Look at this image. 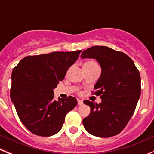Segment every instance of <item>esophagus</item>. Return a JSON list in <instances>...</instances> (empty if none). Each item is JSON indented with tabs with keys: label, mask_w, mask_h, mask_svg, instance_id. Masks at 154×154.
Here are the masks:
<instances>
[{
	"label": "esophagus",
	"mask_w": 154,
	"mask_h": 154,
	"mask_svg": "<svg viewBox=\"0 0 154 154\" xmlns=\"http://www.w3.org/2000/svg\"><path fill=\"white\" fill-rule=\"evenodd\" d=\"M78 105H79V106H82V105H83V102L82 101V100H79H79H78Z\"/></svg>",
	"instance_id": "1"
}]
</instances>
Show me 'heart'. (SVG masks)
Instances as JSON below:
<instances>
[{
	"label": "heart",
	"instance_id": "heart-1",
	"mask_svg": "<svg viewBox=\"0 0 154 154\" xmlns=\"http://www.w3.org/2000/svg\"><path fill=\"white\" fill-rule=\"evenodd\" d=\"M96 65H98V64L96 62L89 61V62H87L84 64L83 67H91V66H96Z\"/></svg>",
	"mask_w": 154,
	"mask_h": 154
}]
</instances>
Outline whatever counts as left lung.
Wrapping results in <instances>:
<instances>
[{"mask_svg":"<svg viewBox=\"0 0 154 154\" xmlns=\"http://www.w3.org/2000/svg\"><path fill=\"white\" fill-rule=\"evenodd\" d=\"M82 58H94L102 69L94 86L100 96L99 104L85 100L91 109L82 123L90 134L99 137L117 135L125 128L135 111L141 93L138 69L125 53L106 46H93L82 53Z\"/></svg>","mask_w":154,"mask_h":154,"instance_id":"8db88e82","label":"left lung"}]
</instances>
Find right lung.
Returning <instances> with one entry per match:
<instances>
[{
    "mask_svg": "<svg viewBox=\"0 0 154 154\" xmlns=\"http://www.w3.org/2000/svg\"><path fill=\"white\" fill-rule=\"evenodd\" d=\"M81 51L27 56L14 68L11 99L19 119L35 135L50 137L58 133L66 114L77 105L73 96L55 100L53 89L64 79Z\"/></svg>",
    "mask_w": 154,
    "mask_h": 154,
    "instance_id": "right-lung-1",
    "label": "right lung"
}]
</instances>
